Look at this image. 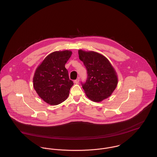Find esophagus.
Wrapping results in <instances>:
<instances>
[{
	"label": "esophagus",
	"instance_id": "1",
	"mask_svg": "<svg viewBox=\"0 0 157 157\" xmlns=\"http://www.w3.org/2000/svg\"><path fill=\"white\" fill-rule=\"evenodd\" d=\"M79 81H80V80H79L78 78H77V79H76V80H74V83H75V84H78V83H79Z\"/></svg>",
	"mask_w": 157,
	"mask_h": 157
}]
</instances>
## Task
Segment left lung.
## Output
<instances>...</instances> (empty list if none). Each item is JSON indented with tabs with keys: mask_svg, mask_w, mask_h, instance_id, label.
Listing matches in <instances>:
<instances>
[{
	"mask_svg": "<svg viewBox=\"0 0 157 157\" xmlns=\"http://www.w3.org/2000/svg\"><path fill=\"white\" fill-rule=\"evenodd\" d=\"M79 59L86 68L88 77L82 83L86 96L93 101L100 102L109 97L118 83L117 73L109 61L94 51L78 50Z\"/></svg>",
	"mask_w": 157,
	"mask_h": 157,
	"instance_id": "left-lung-1",
	"label": "left lung"
}]
</instances>
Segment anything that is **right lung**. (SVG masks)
Here are the masks:
<instances>
[{"label":"right lung","mask_w":157,"mask_h":157,"mask_svg":"<svg viewBox=\"0 0 157 157\" xmlns=\"http://www.w3.org/2000/svg\"><path fill=\"white\" fill-rule=\"evenodd\" d=\"M71 54L72 52L68 50L53 52L35 71L34 88L39 96L51 105H57L64 101L74 85L65 67Z\"/></svg>","instance_id":"1"}]
</instances>
